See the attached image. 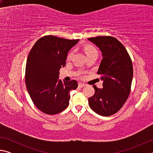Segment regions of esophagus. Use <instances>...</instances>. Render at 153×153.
<instances>
[{"instance_id":"obj_1","label":"esophagus","mask_w":153,"mask_h":153,"mask_svg":"<svg viewBox=\"0 0 153 153\" xmlns=\"http://www.w3.org/2000/svg\"><path fill=\"white\" fill-rule=\"evenodd\" d=\"M84 86H85V84H83V83L79 82V84H78V86H79V88H82V87H84Z\"/></svg>"}]
</instances>
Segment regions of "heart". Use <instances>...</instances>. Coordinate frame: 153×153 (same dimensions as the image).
I'll list each match as a JSON object with an SVG mask.
<instances>
[{
	"instance_id": "b5f03b06",
	"label": "heart",
	"mask_w": 153,
	"mask_h": 153,
	"mask_svg": "<svg viewBox=\"0 0 153 153\" xmlns=\"http://www.w3.org/2000/svg\"><path fill=\"white\" fill-rule=\"evenodd\" d=\"M84 51L86 52V55H92V54H97L98 55V51L97 50L94 46H93L92 45H87L84 47ZM74 55V50H71V51H69V53H68L67 56V60H71L73 57V56Z\"/></svg>"
}]
</instances>
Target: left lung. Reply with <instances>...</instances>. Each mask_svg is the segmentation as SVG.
<instances>
[{"instance_id": "1", "label": "left lung", "mask_w": 153, "mask_h": 153, "mask_svg": "<svg viewBox=\"0 0 153 153\" xmlns=\"http://www.w3.org/2000/svg\"><path fill=\"white\" fill-rule=\"evenodd\" d=\"M88 40L102 52L97 74L103 81L102 88L93 86L95 93L88 98L89 106L98 115H112L121 109L130 94L132 62L126 48L115 38L102 36Z\"/></svg>"}]
</instances>
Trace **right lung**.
Instances as JSON below:
<instances>
[{
  "instance_id": "right-lung-1",
  "label": "right lung",
  "mask_w": 153,
  "mask_h": 153,
  "mask_svg": "<svg viewBox=\"0 0 153 153\" xmlns=\"http://www.w3.org/2000/svg\"><path fill=\"white\" fill-rule=\"evenodd\" d=\"M79 39L48 35L40 38L31 49L25 66V85L38 109L48 115L61 113L68 107L69 91L76 90V80H59V70L65 65L67 53Z\"/></svg>"
}]
</instances>
